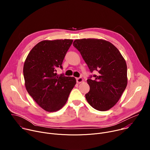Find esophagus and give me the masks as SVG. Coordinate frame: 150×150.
Masks as SVG:
<instances>
[{"instance_id": "esophagus-1", "label": "esophagus", "mask_w": 150, "mask_h": 150, "mask_svg": "<svg viewBox=\"0 0 150 150\" xmlns=\"http://www.w3.org/2000/svg\"><path fill=\"white\" fill-rule=\"evenodd\" d=\"M83 81V79L82 78H76V82L77 83H81Z\"/></svg>"}]
</instances>
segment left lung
Segmentation results:
<instances>
[{
  "instance_id": "1",
  "label": "left lung",
  "mask_w": 150,
  "mask_h": 150,
  "mask_svg": "<svg viewBox=\"0 0 150 150\" xmlns=\"http://www.w3.org/2000/svg\"><path fill=\"white\" fill-rule=\"evenodd\" d=\"M74 46L80 52L95 79H87L90 91L85 98L93 108L107 111L117 103L127 83L126 63L119 50L102 39L75 40Z\"/></svg>"
}]
</instances>
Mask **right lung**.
<instances>
[{
    "instance_id": "obj_1",
    "label": "right lung",
    "mask_w": 150,
    "mask_h": 150,
    "mask_svg": "<svg viewBox=\"0 0 150 150\" xmlns=\"http://www.w3.org/2000/svg\"><path fill=\"white\" fill-rule=\"evenodd\" d=\"M73 42L71 39L43 40L28 53L24 65L25 86L38 105L49 112L62 109L76 84L74 77L59 76L57 68Z\"/></svg>"
}]
</instances>
